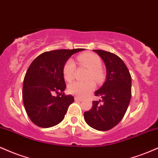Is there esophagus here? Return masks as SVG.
Masks as SVG:
<instances>
[{"mask_svg": "<svg viewBox=\"0 0 158 158\" xmlns=\"http://www.w3.org/2000/svg\"><path fill=\"white\" fill-rule=\"evenodd\" d=\"M74 99H75L76 101H79V102H81V101L83 100V99H81V98H79V97H74Z\"/></svg>", "mask_w": 158, "mask_h": 158, "instance_id": "esophagus-1", "label": "esophagus"}]
</instances>
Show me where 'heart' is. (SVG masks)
Masks as SVG:
<instances>
[{
    "mask_svg": "<svg viewBox=\"0 0 158 158\" xmlns=\"http://www.w3.org/2000/svg\"><path fill=\"white\" fill-rule=\"evenodd\" d=\"M78 60L90 70L88 79H93L97 81H100L103 78L102 71V62L100 58L97 54L84 53L78 56ZM76 65L73 59H70L65 63L63 68V75L67 81H70L73 79L75 75ZM95 88V85L92 80L86 82L73 81L68 85V90L70 94L77 95L79 97L88 96Z\"/></svg>",
    "mask_w": 158,
    "mask_h": 158,
    "instance_id": "1",
    "label": "heart"
}]
</instances>
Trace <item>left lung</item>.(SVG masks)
I'll use <instances>...</instances> for the list:
<instances>
[{
	"label": "left lung",
	"instance_id": "left-lung-1",
	"mask_svg": "<svg viewBox=\"0 0 158 158\" xmlns=\"http://www.w3.org/2000/svg\"><path fill=\"white\" fill-rule=\"evenodd\" d=\"M94 51L106 64V80L95 92L102 100L93 101L91 109L85 112L84 117L88 126L94 129L108 131L117 126L126 114L131 97V77L119 56L105 50Z\"/></svg>",
	"mask_w": 158,
	"mask_h": 158
}]
</instances>
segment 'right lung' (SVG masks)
<instances>
[{"label": "right lung", "mask_w": 158, "mask_h": 158, "mask_svg": "<svg viewBox=\"0 0 158 158\" xmlns=\"http://www.w3.org/2000/svg\"><path fill=\"white\" fill-rule=\"evenodd\" d=\"M84 50L44 52L30 65L23 79L22 96L27 115L36 126L50 128L64 118L74 98L64 93L66 85L63 68L70 56ZM55 93L58 94L56 97L53 96Z\"/></svg>", "instance_id": "right-lung-1"}]
</instances>
